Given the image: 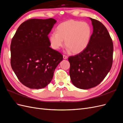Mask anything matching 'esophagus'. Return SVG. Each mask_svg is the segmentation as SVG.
<instances>
[{"label":"esophagus","instance_id":"1","mask_svg":"<svg viewBox=\"0 0 123 123\" xmlns=\"http://www.w3.org/2000/svg\"><path fill=\"white\" fill-rule=\"evenodd\" d=\"M63 58H64V59H67L68 58V57L67 56H66L65 55H63Z\"/></svg>","mask_w":123,"mask_h":123}]
</instances>
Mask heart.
Segmentation results:
<instances>
[{
  "label": "heart",
  "mask_w": 123,
  "mask_h": 123,
  "mask_svg": "<svg viewBox=\"0 0 123 123\" xmlns=\"http://www.w3.org/2000/svg\"><path fill=\"white\" fill-rule=\"evenodd\" d=\"M56 32L50 33L49 40L51 47L59 49L65 45L69 51L79 54L84 51L90 42L92 29L88 23L74 20H70L59 24Z\"/></svg>",
  "instance_id": "heart-1"
}]
</instances>
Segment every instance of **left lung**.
Instances as JSON below:
<instances>
[{
	"label": "left lung",
	"mask_w": 123,
	"mask_h": 123,
	"mask_svg": "<svg viewBox=\"0 0 123 123\" xmlns=\"http://www.w3.org/2000/svg\"><path fill=\"white\" fill-rule=\"evenodd\" d=\"M90 19L93 31L88 46L82 52L68 58L71 80L81 89L93 88L101 83L113 62V45L108 31L98 20Z\"/></svg>",
	"instance_id": "left-lung-1"
}]
</instances>
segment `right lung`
I'll use <instances>...</instances> for the list:
<instances>
[{
  "instance_id": "obj_1",
  "label": "right lung",
  "mask_w": 123,
  "mask_h": 123,
  "mask_svg": "<svg viewBox=\"0 0 123 123\" xmlns=\"http://www.w3.org/2000/svg\"><path fill=\"white\" fill-rule=\"evenodd\" d=\"M56 22L53 18L26 20L11 41V67L18 79L29 88L46 87L62 60V54L50 47L48 36Z\"/></svg>"
}]
</instances>
